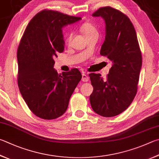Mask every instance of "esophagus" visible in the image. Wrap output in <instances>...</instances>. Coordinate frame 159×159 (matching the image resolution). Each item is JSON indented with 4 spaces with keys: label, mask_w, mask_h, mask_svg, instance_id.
<instances>
[{
    "label": "esophagus",
    "mask_w": 159,
    "mask_h": 159,
    "mask_svg": "<svg viewBox=\"0 0 159 159\" xmlns=\"http://www.w3.org/2000/svg\"><path fill=\"white\" fill-rule=\"evenodd\" d=\"M81 80H82V81H83V82H87L89 80V76L86 74L83 73L82 74V79Z\"/></svg>",
    "instance_id": "1"
}]
</instances>
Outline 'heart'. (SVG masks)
Segmentation results:
<instances>
[{"mask_svg":"<svg viewBox=\"0 0 159 159\" xmlns=\"http://www.w3.org/2000/svg\"><path fill=\"white\" fill-rule=\"evenodd\" d=\"M80 30H81L82 33L84 34L86 38L89 37L93 35H98V34H99L96 26L90 22L84 23V24L81 25V27H80ZM72 35H73V32L72 31L69 32L67 33V36H66V42L67 43H70L71 42Z\"/></svg>","mask_w":159,"mask_h":159,"instance_id":"obj_1","label":"heart"}]
</instances>
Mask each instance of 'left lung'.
<instances>
[{"instance_id":"1","label":"left lung","mask_w":159,"mask_h":159,"mask_svg":"<svg viewBox=\"0 0 159 159\" xmlns=\"http://www.w3.org/2000/svg\"><path fill=\"white\" fill-rule=\"evenodd\" d=\"M102 17L106 36L100 54L112 61L106 79L100 74H89L93 92L89 102L93 111L103 117H114L125 111L136 94L142 56L136 32L127 16L111 7L92 14Z\"/></svg>"}]
</instances>
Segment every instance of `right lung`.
Returning <instances> with one entry per match:
<instances>
[{"instance_id": "add662e5", "label": "right lung", "mask_w": 159, "mask_h": 159, "mask_svg": "<svg viewBox=\"0 0 159 159\" xmlns=\"http://www.w3.org/2000/svg\"><path fill=\"white\" fill-rule=\"evenodd\" d=\"M81 19L43 10L25 28L17 51L18 85L28 108L37 117L56 119L67 111L82 75L78 69L57 74L53 57L65 49L62 28Z\"/></svg>"}]
</instances>
